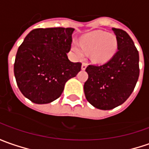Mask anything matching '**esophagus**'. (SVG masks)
<instances>
[{
  "mask_svg": "<svg viewBox=\"0 0 149 149\" xmlns=\"http://www.w3.org/2000/svg\"><path fill=\"white\" fill-rule=\"evenodd\" d=\"M86 67H87V63H83L82 65H81V69L85 70L86 68Z\"/></svg>",
  "mask_w": 149,
  "mask_h": 149,
  "instance_id": "obj_1",
  "label": "esophagus"
}]
</instances>
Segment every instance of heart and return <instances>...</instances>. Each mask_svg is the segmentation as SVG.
I'll list each match as a JSON object with an SVG mask.
<instances>
[{
    "label": "heart",
    "mask_w": 149,
    "mask_h": 149,
    "mask_svg": "<svg viewBox=\"0 0 149 149\" xmlns=\"http://www.w3.org/2000/svg\"><path fill=\"white\" fill-rule=\"evenodd\" d=\"M72 49L78 57H82L84 53L91 52L93 61L105 63L116 54L117 40L112 34L97 30L83 35L80 39V45L74 42Z\"/></svg>",
    "instance_id": "obj_1"
}]
</instances>
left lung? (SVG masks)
I'll list each match as a JSON object with an SVG mask.
<instances>
[{
  "mask_svg": "<svg viewBox=\"0 0 149 149\" xmlns=\"http://www.w3.org/2000/svg\"><path fill=\"white\" fill-rule=\"evenodd\" d=\"M118 51L102 65H88L84 92L88 102L100 110L122 105L135 87L139 76V56L130 36L121 29L112 28Z\"/></svg>",
  "mask_w": 149,
  "mask_h": 149,
  "instance_id": "left-lung-1",
  "label": "left lung"
}]
</instances>
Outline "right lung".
I'll return each instance as SVG.
<instances>
[{
	"label": "right lung",
	"instance_id": "right-lung-1",
	"mask_svg": "<svg viewBox=\"0 0 149 149\" xmlns=\"http://www.w3.org/2000/svg\"><path fill=\"white\" fill-rule=\"evenodd\" d=\"M72 28L34 29L19 47L14 72L19 89L36 104H47L62 95L65 83L81 71L71 62Z\"/></svg>",
	"mask_w": 149,
	"mask_h": 149
}]
</instances>
